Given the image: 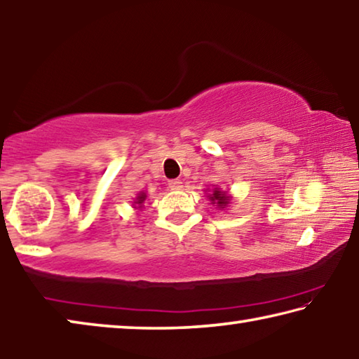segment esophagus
<instances>
[{
	"instance_id": "34e87169",
	"label": "esophagus",
	"mask_w": 359,
	"mask_h": 359,
	"mask_svg": "<svg viewBox=\"0 0 359 359\" xmlns=\"http://www.w3.org/2000/svg\"><path fill=\"white\" fill-rule=\"evenodd\" d=\"M168 187L172 191H180L181 187H183V181H181V180H170L168 181Z\"/></svg>"
}]
</instances>
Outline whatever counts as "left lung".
Instances as JSON below:
<instances>
[{"instance_id": "1", "label": "left lung", "mask_w": 359, "mask_h": 359, "mask_svg": "<svg viewBox=\"0 0 359 359\" xmlns=\"http://www.w3.org/2000/svg\"><path fill=\"white\" fill-rule=\"evenodd\" d=\"M208 197H210L211 203H216V207H218V208H226L229 202H231V196H229L227 192L219 191L218 187H215L213 194H210Z\"/></svg>"}]
</instances>
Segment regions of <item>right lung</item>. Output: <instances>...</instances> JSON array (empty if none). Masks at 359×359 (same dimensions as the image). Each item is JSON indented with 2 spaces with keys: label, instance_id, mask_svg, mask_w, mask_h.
Wrapping results in <instances>:
<instances>
[{
  "label": "right lung",
  "instance_id": "add662e5",
  "mask_svg": "<svg viewBox=\"0 0 359 359\" xmlns=\"http://www.w3.org/2000/svg\"><path fill=\"white\" fill-rule=\"evenodd\" d=\"M146 201V194L144 192H140L138 194V197L135 198V202L133 203H137V205H140V207H135V208H141V205H143V202Z\"/></svg>",
  "mask_w": 359,
  "mask_h": 359
}]
</instances>
